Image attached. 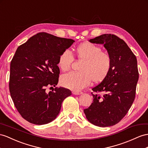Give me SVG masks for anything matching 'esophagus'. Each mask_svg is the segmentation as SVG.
I'll use <instances>...</instances> for the list:
<instances>
[{"label":"esophagus","mask_w":148,"mask_h":148,"mask_svg":"<svg viewBox=\"0 0 148 148\" xmlns=\"http://www.w3.org/2000/svg\"><path fill=\"white\" fill-rule=\"evenodd\" d=\"M73 94H74V95H81V94H82V92H81V91H73Z\"/></svg>","instance_id":"1"}]
</instances>
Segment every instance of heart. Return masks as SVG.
Instances as JSON below:
<instances>
[{"label": "heart", "mask_w": 148, "mask_h": 148, "mask_svg": "<svg viewBox=\"0 0 148 148\" xmlns=\"http://www.w3.org/2000/svg\"><path fill=\"white\" fill-rule=\"evenodd\" d=\"M76 54L79 60L82 61L79 73H71L63 74L60 77V84L73 90H81L88 87L91 82L99 83L105 80L112 67L111 56L98 45L84 42L76 49ZM74 61L71 52L66 49L60 54L58 65L63 71L69 70Z\"/></svg>", "instance_id": "heart-1"}]
</instances>
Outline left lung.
Listing matches in <instances>:
<instances>
[{"label":"left lung","mask_w":148,"mask_h":148,"mask_svg":"<svg viewBox=\"0 0 148 148\" xmlns=\"http://www.w3.org/2000/svg\"><path fill=\"white\" fill-rule=\"evenodd\" d=\"M103 44L112 60L108 76L94 87V92H103V97L92 94L93 103L84 109L87 119L99 127L118 123L133 103L139 73L136 56L127 44L113 34H103L89 40Z\"/></svg>","instance_id":"8db88e82"}]
</instances>
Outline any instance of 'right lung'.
<instances>
[{"label":"right lung","instance_id":"obj_1","mask_svg":"<svg viewBox=\"0 0 148 148\" xmlns=\"http://www.w3.org/2000/svg\"><path fill=\"white\" fill-rule=\"evenodd\" d=\"M74 42L40 32L17 48L10 62L9 90L18 112L28 122L51 123L58 116L64 99L72 94L64 88L47 93L45 88L58 84L59 57Z\"/></svg>","mask_w":148,"mask_h":148}]
</instances>
